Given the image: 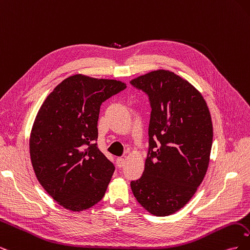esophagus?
I'll list each match as a JSON object with an SVG mask.
<instances>
[{"instance_id": "obj_1", "label": "esophagus", "mask_w": 250, "mask_h": 250, "mask_svg": "<svg viewBox=\"0 0 250 250\" xmlns=\"http://www.w3.org/2000/svg\"><path fill=\"white\" fill-rule=\"evenodd\" d=\"M116 162H117V166L119 168H122L123 166H124V164H125V160L123 157H118L117 160H116Z\"/></svg>"}]
</instances>
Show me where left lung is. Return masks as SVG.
Instances as JSON below:
<instances>
[{
	"label": "left lung",
	"instance_id": "left-lung-1",
	"mask_svg": "<svg viewBox=\"0 0 250 250\" xmlns=\"http://www.w3.org/2000/svg\"><path fill=\"white\" fill-rule=\"evenodd\" d=\"M149 97V149L143 175L130 183L141 206L155 216L184 208L208 171L213 123L206 100L173 72L152 71L130 81Z\"/></svg>",
	"mask_w": 250,
	"mask_h": 250
}]
</instances>
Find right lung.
Instances as JSON below:
<instances>
[{
	"label": "right lung",
	"instance_id": "add662e5",
	"mask_svg": "<svg viewBox=\"0 0 250 250\" xmlns=\"http://www.w3.org/2000/svg\"><path fill=\"white\" fill-rule=\"evenodd\" d=\"M126 88L124 82L77 74L53 89L30 134V156L40 184L66 209L99 202L115 166L97 147L101 104Z\"/></svg>",
	"mask_w": 250,
	"mask_h": 250
}]
</instances>
